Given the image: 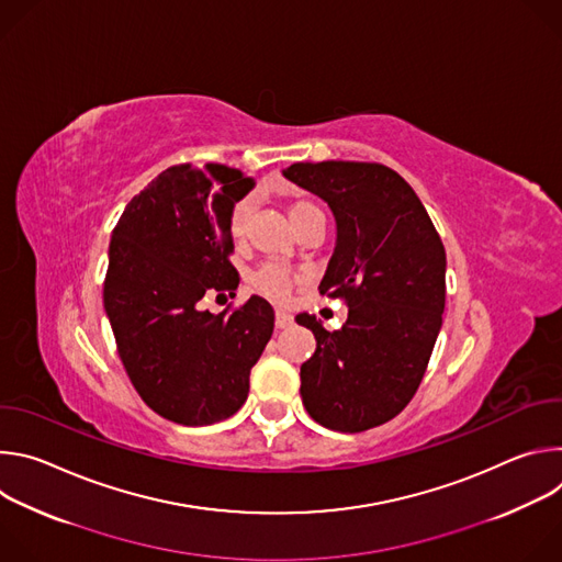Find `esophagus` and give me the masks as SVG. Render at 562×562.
I'll return each mask as SVG.
<instances>
[{"label": "esophagus", "instance_id": "34e87169", "mask_svg": "<svg viewBox=\"0 0 562 562\" xmlns=\"http://www.w3.org/2000/svg\"><path fill=\"white\" fill-rule=\"evenodd\" d=\"M291 323H293L291 313H286V311H282V308L276 311V327H278V329H286V327H291Z\"/></svg>", "mask_w": 562, "mask_h": 562}]
</instances>
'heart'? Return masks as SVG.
Segmentation results:
<instances>
[{"label":"heart","mask_w":562,"mask_h":562,"mask_svg":"<svg viewBox=\"0 0 562 562\" xmlns=\"http://www.w3.org/2000/svg\"><path fill=\"white\" fill-rule=\"evenodd\" d=\"M313 211H319V209L315 204H311V202L297 200V202H293L289 206V217H291V222L297 228L300 222L308 213H313ZM249 215H251V204L249 202H239L233 209V213H231V233H233V237H243L245 235L247 224H249ZM291 284H293V276L286 269L278 267V265H267L260 271H256V276H254V286L260 293H265L267 297H273V300H282L289 293Z\"/></svg>","instance_id":"heart-1"}]
</instances>
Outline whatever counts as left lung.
<instances>
[{
	"mask_svg": "<svg viewBox=\"0 0 562 562\" xmlns=\"http://www.w3.org/2000/svg\"><path fill=\"white\" fill-rule=\"evenodd\" d=\"M282 176L329 204L336 249L317 289L349 304L338 331L295 315L315 336L300 367L302 405L342 434L384 425L418 391L442 327V239L416 191L384 165L297 162Z\"/></svg>",
	"mask_w": 562,
	"mask_h": 562,
	"instance_id": "8db88e82",
	"label": "left lung"
}]
</instances>
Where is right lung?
I'll return each instance as SVG.
<instances>
[{
    "label": "right lung",
    "mask_w": 562,
    "mask_h": 562,
    "mask_svg": "<svg viewBox=\"0 0 562 562\" xmlns=\"http://www.w3.org/2000/svg\"><path fill=\"white\" fill-rule=\"evenodd\" d=\"M256 180L224 165H178L124 209L111 235L104 308L122 364L162 418L204 427L233 416L273 334V306L251 295L226 313L206 291H235L231 213ZM235 295V293H233Z\"/></svg>",
    "instance_id": "1"
}]
</instances>
